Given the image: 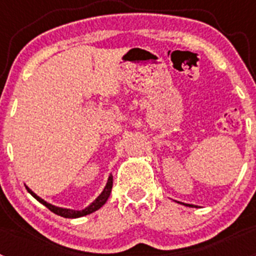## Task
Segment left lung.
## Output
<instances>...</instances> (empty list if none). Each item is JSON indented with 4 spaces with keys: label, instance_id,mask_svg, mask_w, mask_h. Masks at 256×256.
I'll use <instances>...</instances> for the list:
<instances>
[{
    "label": "left lung",
    "instance_id": "1",
    "mask_svg": "<svg viewBox=\"0 0 256 256\" xmlns=\"http://www.w3.org/2000/svg\"><path fill=\"white\" fill-rule=\"evenodd\" d=\"M187 205V204H186ZM187 206H194V205H187Z\"/></svg>",
    "mask_w": 256,
    "mask_h": 256
}]
</instances>
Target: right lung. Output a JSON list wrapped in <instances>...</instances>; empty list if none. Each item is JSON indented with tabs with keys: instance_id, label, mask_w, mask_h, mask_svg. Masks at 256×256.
Wrapping results in <instances>:
<instances>
[{
	"instance_id": "obj_1",
	"label": "right lung",
	"mask_w": 256,
	"mask_h": 256,
	"mask_svg": "<svg viewBox=\"0 0 256 256\" xmlns=\"http://www.w3.org/2000/svg\"><path fill=\"white\" fill-rule=\"evenodd\" d=\"M112 176H110V177H108V183H106L105 188H104V191L101 192V195L98 196V198H97L96 200H94L91 205H90V206L86 208L84 210H70V209H62V208L54 206V205L48 204V202H46V201H44V200H42V198H40V196L36 195L34 192L32 191V190H29L28 187H26V190H28L29 194H30V195L33 196V198H37V200L40 201V204H44V206L47 208V209H50L52 212H55V214H58V216H62V218H79V216H88V214H91V212H96L97 209H100V208L104 204H105L106 201H108V196H110V194H112Z\"/></svg>"
}]
</instances>
